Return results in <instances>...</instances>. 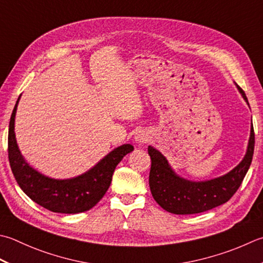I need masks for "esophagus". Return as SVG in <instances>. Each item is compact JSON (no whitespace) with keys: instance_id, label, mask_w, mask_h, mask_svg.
I'll return each mask as SVG.
<instances>
[{"instance_id":"esophagus-1","label":"esophagus","mask_w":263,"mask_h":263,"mask_svg":"<svg viewBox=\"0 0 263 263\" xmlns=\"http://www.w3.org/2000/svg\"><path fill=\"white\" fill-rule=\"evenodd\" d=\"M136 139H137V141H139V142H146L147 141V138L143 136V135H137L136 136Z\"/></svg>"}]
</instances>
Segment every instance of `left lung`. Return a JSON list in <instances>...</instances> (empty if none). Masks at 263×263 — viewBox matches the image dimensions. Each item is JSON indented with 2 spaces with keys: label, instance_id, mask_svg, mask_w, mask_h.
I'll return each instance as SVG.
<instances>
[{
  "label": "left lung",
  "instance_id": "left-lung-1",
  "mask_svg": "<svg viewBox=\"0 0 263 263\" xmlns=\"http://www.w3.org/2000/svg\"><path fill=\"white\" fill-rule=\"evenodd\" d=\"M244 99L245 92L238 86ZM254 130L252 125L248 153L233 171L209 181L193 182L177 177L161 153L149 146L152 159L149 187L159 206L174 214H195L222 205L234 196L249 171L254 153Z\"/></svg>",
  "mask_w": 263,
  "mask_h": 263
}]
</instances>
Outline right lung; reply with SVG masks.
I'll return each mask as SVG.
<instances>
[{
    "label": "right lung",
    "instance_id": "obj_1",
    "mask_svg": "<svg viewBox=\"0 0 263 263\" xmlns=\"http://www.w3.org/2000/svg\"><path fill=\"white\" fill-rule=\"evenodd\" d=\"M19 100V99H18ZM15 104L10 118L8 155L13 177L27 196L44 209L57 213H80L95 206L110 186L112 173L126 154L133 151L131 145L114 149L97 165L82 176L55 180L44 177L25 162L14 137Z\"/></svg>",
    "mask_w": 263,
    "mask_h": 263
}]
</instances>
